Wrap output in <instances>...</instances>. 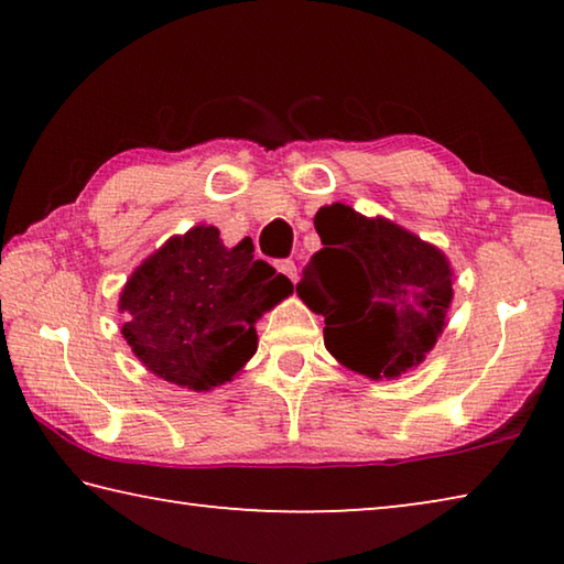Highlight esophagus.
Instances as JSON below:
<instances>
[{
    "instance_id": "obj_1",
    "label": "esophagus",
    "mask_w": 564,
    "mask_h": 564,
    "mask_svg": "<svg viewBox=\"0 0 564 564\" xmlns=\"http://www.w3.org/2000/svg\"><path fill=\"white\" fill-rule=\"evenodd\" d=\"M275 269H279V273L285 275V279H289L291 283L299 281V269H295L293 261H279V263H275Z\"/></svg>"
}]
</instances>
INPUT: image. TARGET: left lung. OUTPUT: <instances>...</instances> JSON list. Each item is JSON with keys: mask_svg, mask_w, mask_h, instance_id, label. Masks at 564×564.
Segmentation results:
<instances>
[{"mask_svg": "<svg viewBox=\"0 0 564 564\" xmlns=\"http://www.w3.org/2000/svg\"><path fill=\"white\" fill-rule=\"evenodd\" d=\"M313 224L323 248L305 263L295 293L326 318L330 356L370 380L415 370L447 323V256L390 218L346 204L321 206Z\"/></svg>", "mask_w": 564, "mask_h": 564, "instance_id": "left-lung-1", "label": "left lung"}]
</instances>
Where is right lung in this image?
<instances>
[{"instance_id": "add662e5", "label": "right lung", "mask_w": 564, "mask_h": 564, "mask_svg": "<svg viewBox=\"0 0 564 564\" xmlns=\"http://www.w3.org/2000/svg\"><path fill=\"white\" fill-rule=\"evenodd\" d=\"M293 293L253 243L224 246L216 226L171 236L119 293L121 336L149 373L206 393L234 380L259 348L256 321Z\"/></svg>"}]
</instances>
